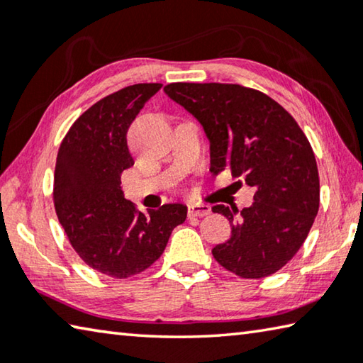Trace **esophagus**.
Returning a JSON list of instances; mask_svg holds the SVG:
<instances>
[{"mask_svg":"<svg viewBox=\"0 0 363 363\" xmlns=\"http://www.w3.org/2000/svg\"><path fill=\"white\" fill-rule=\"evenodd\" d=\"M187 213H189L190 218H203V216H208V214L211 213V208L208 205L192 203V205H189Z\"/></svg>","mask_w":363,"mask_h":363,"instance_id":"34e87169","label":"esophagus"}]
</instances>
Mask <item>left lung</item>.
I'll return each mask as SVG.
<instances>
[{"mask_svg": "<svg viewBox=\"0 0 363 363\" xmlns=\"http://www.w3.org/2000/svg\"><path fill=\"white\" fill-rule=\"evenodd\" d=\"M169 99L192 113L210 140V171H230L255 189L238 211L216 205L232 235L213 248L220 266L242 279L277 272L303 247L320 203L312 147L293 116L261 91L240 84L171 83Z\"/></svg>", "mask_w": 363, "mask_h": 363, "instance_id": "obj_1", "label": "left lung"}]
</instances>
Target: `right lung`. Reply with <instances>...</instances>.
Masks as SVG:
<instances>
[{"mask_svg": "<svg viewBox=\"0 0 363 363\" xmlns=\"http://www.w3.org/2000/svg\"><path fill=\"white\" fill-rule=\"evenodd\" d=\"M162 84L139 83L104 97L73 123L60 144L54 206L78 256L113 279H128L155 262L171 232L187 218L182 203L138 211L125 199L121 173L134 164L126 133Z\"/></svg>", "mask_w": 363, "mask_h": 363, "instance_id": "1", "label": "right lung"}]
</instances>
